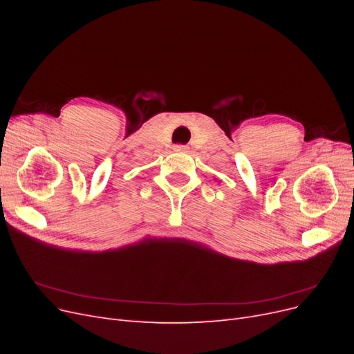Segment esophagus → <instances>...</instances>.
Segmentation results:
<instances>
[{
	"label": "esophagus",
	"mask_w": 354,
	"mask_h": 354,
	"mask_svg": "<svg viewBox=\"0 0 354 354\" xmlns=\"http://www.w3.org/2000/svg\"><path fill=\"white\" fill-rule=\"evenodd\" d=\"M174 151L183 153V152H187V151H189V147L185 146V145H176V146H174Z\"/></svg>",
	"instance_id": "34e87169"
}]
</instances>
